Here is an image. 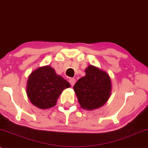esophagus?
Masks as SVG:
<instances>
[{"mask_svg": "<svg viewBox=\"0 0 148 148\" xmlns=\"http://www.w3.org/2000/svg\"><path fill=\"white\" fill-rule=\"evenodd\" d=\"M69 83H70V84H71V85H72V86H73V85L75 84V83H76V79H70L69 80Z\"/></svg>", "mask_w": 148, "mask_h": 148, "instance_id": "obj_1", "label": "esophagus"}]
</instances>
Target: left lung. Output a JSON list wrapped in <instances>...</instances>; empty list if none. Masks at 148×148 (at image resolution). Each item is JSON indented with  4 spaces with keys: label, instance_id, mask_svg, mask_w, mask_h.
Returning <instances> with one entry per match:
<instances>
[{
    "label": "left lung",
    "instance_id": "obj_1",
    "mask_svg": "<svg viewBox=\"0 0 148 148\" xmlns=\"http://www.w3.org/2000/svg\"><path fill=\"white\" fill-rule=\"evenodd\" d=\"M111 88L110 76L93 65L85 69V76L79 79L73 88L80 106L88 110L102 107L109 99Z\"/></svg>",
    "mask_w": 148,
    "mask_h": 148
}]
</instances>
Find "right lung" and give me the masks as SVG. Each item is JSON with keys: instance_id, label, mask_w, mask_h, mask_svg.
Listing matches in <instances>:
<instances>
[{"instance_id": "1", "label": "right lung", "mask_w": 148, "mask_h": 148, "mask_svg": "<svg viewBox=\"0 0 148 148\" xmlns=\"http://www.w3.org/2000/svg\"><path fill=\"white\" fill-rule=\"evenodd\" d=\"M70 84L56 74L49 65L39 67L31 73L27 83V95L34 106L48 109L56 106L57 99L63 90Z\"/></svg>"}]
</instances>
